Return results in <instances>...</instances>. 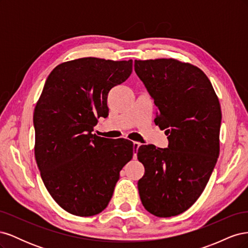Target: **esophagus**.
I'll return each mask as SVG.
<instances>
[{"mask_svg":"<svg viewBox=\"0 0 248 248\" xmlns=\"http://www.w3.org/2000/svg\"><path fill=\"white\" fill-rule=\"evenodd\" d=\"M141 146V144L140 141H133V150H134V152H138V150H139V148ZM137 155V153H134V156Z\"/></svg>","mask_w":248,"mask_h":248,"instance_id":"34e87169","label":"esophagus"}]
</instances>
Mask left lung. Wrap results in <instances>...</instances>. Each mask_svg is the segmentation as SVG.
Instances as JSON below:
<instances>
[{
  "mask_svg": "<svg viewBox=\"0 0 248 248\" xmlns=\"http://www.w3.org/2000/svg\"><path fill=\"white\" fill-rule=\"evenodd\" d=\"M134 70L157 107L155 124L169 136L168 148L138 150L145 167L140 198L151 214L176 216L200 198L219 156V100L206 74L189 63L136 60Z\"/></svg>",
  "mask_w": 248,
  "mask_h": 248,
  "instance_id": "left-lung-1",
  "label": "left lung"
}]
</instances>
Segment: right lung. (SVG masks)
Returning <instances> with one entry per match:
<instances>
[{"label": "right lung", "mask_w": 248, "mask_h": 248, "mask_svg": "<svg viewBox=\"0 0 248 248\" xmlns=\"http://www.w3.org/2000/svg\"><path fill=\"white\" fill-rule=\"evenodd\" d=\"M132 72V60L80 58L50 72L34 110L35 158L42 181L57 204L87 217L107 208L120 170L130 161L128 140L92 134L107 117L108 95Z\"/></svg>", "instance_id": "obj_1"}]
</instances>
